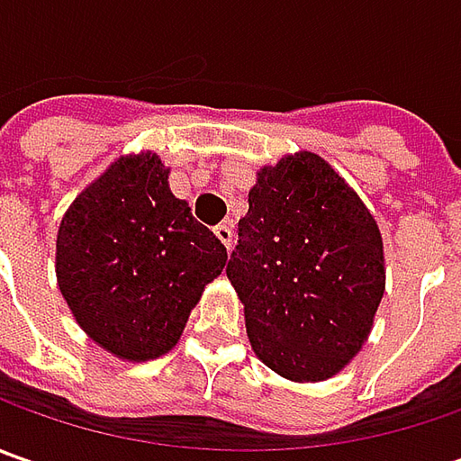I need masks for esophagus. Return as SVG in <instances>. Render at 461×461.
<instances>
[{"instance_id":"esophagus-1","label":"esophagus","mask_w":461,"mask_h":461,"mask_svg":"<svg viewBox=\"0 0 461 461\" xmlns=\"http://www.w3.org/2000/svg\"><path fill=\"white\" fill-rule=\"evenodd\" d=\"M215 236L230 251V246H233V221H222L221 225H215Z\"/></svg>"}]
</instances>
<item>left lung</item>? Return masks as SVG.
<instances>
[{
	"label": "left lung",
	"mask_w": 461,
	"mask_h": 461,
	"mask_svg": "<svg viewBox=\"0 0 461 461\" xmlns=\"http://www.w3.org/2000/svg\"><path fill=\"white\" fill-rule=\"evenodd\" d=\"M225 275L258 359L294 382L336 375L366 341L384 293L382 236L315 153L258 171Z\"/></svg>",
	"instance_id": "8db88e82"
}]
</instances>
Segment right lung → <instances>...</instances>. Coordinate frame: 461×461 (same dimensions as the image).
<instances>
[{"mask_svg": "<svg viewBox=\"0 0 461 461\" xmlns=\"http://www.w3.org/2000/svg\"><path fill=\"white\" fill-rule=\"evenodd\" d=\"M158 156L120 158L63 215L56 275L79 326L131 362L167 354L225 246L168 189Z\"/></svg>", "mask_w": 461, "mask_h": 461, "instance_id": "obj_1", "label": "right lung"}]
</instances>
